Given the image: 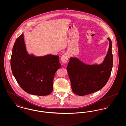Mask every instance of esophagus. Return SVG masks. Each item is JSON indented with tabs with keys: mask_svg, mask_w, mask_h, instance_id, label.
Returning <instances> with one entry per match:
<instances>
[{
	"mask_svg": "<svg viewBox=\"0 0 126 126\" xmlns=\"http://www.w3.org/2000/svg\"><path fill=\"white\" fill-rule=\"evenodd\" d=\"M68 54L67 53H65L62 56L61 58V60L63 63H66L68 61Z\"/></svg>",
	"mask_w": 126,
	"mask_h": 126,
	"instance_id": "esophagus-1",
	"label": "esophagus"
}]
</instances>
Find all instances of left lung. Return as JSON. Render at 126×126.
<instances>
[{
	"label": "left lung",
	"mask_w": 126,
	"mask_h": 126,
	"mask_svg": "<svg viewBox=\"0 0 126 126\" xmlns=\"http://www.w3.org/2000/svg\"><path fill=\"white\" fill-rule=\"evenodd\" d=\"M109 48L103 63L86 65L77 58H71L67 66L73 92L79 96L94 93L101 89L108 82L113 66L112 42L110 38Z\"/></svg>",
	"instance_id": "left-lung-1"
}]
</instances>
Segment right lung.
<instances>
[{"mask_svg": "<svg viewBox=\"0 0 126 126\" xmlns=\"http://www.w3.org/2000/svg\"><path fill=\"white\" fill-rule=\"evenodd\" d=\"M10 62L14 76L26 93L39 96L52 93L55 73L61 66L59 56L36 57L28 55L24 34H21L14 45Z\"/></svg>", "mask_w": 126, "mask_h": 126, "instance_id": "obj_1", "label": "right lung"}]
</instances>
